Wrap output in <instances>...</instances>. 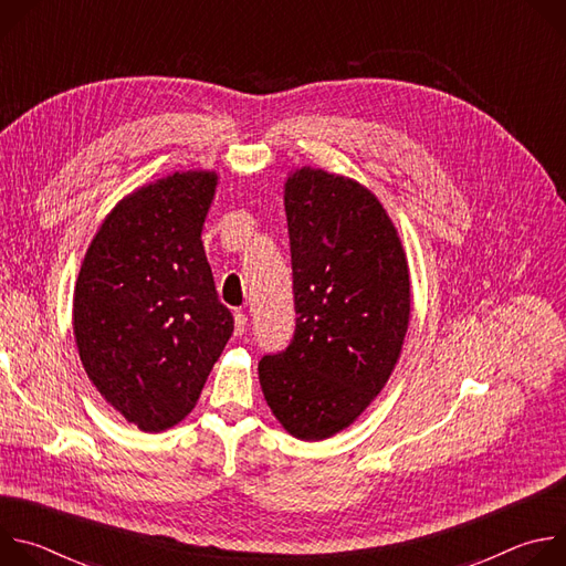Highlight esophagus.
Masks as SVG:
<instances>
[{
	"mask_svg": "<svg viewBox=\"0 0 566 566\" xmlns=\"http://www.w3.org/2000/svg\"><path fill=\"white\" fill-rule=\"evenodd\" d=\"M249 325V315L244 311H237L234 313V336H244Z\"/></svg>",
	"mask_w": 566,
	"mask_h": 566,
	"instance_id": "34e87169",
	"label": "esophagus"
}]
</instances>
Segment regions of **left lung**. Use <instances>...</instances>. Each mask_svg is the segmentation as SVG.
Segmentation results:
<instances>
[{
  "label": "left lung",
  "instance_id": "1",
  "mask_svg": "<svg viewBox=\"0 0 566 566\" xmlns=\"http://www.w3.org/2000/svg\"><path fill=\"white\" fill-rule=\"evenodd\" d=\"M284 210L295 334L258 369L282 428L322 441L349 428L389 380L410 325V266L382 203L349 177L291 172Z\"/></svg>",
  "mask_w": 566,
  "mask_h": 566
}]
</instances>
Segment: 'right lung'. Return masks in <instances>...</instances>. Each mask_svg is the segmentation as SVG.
<instances>
[{"mask_svg":"<svg viewBox=\"0 0 566 566\" xmlns=\"http://www.w3.org/2000/svg\"><path fill=\"white\" fill-rule=\"evenodd\" d=\"M217 181L210 170L175 172L120 199L75 280L80 360L143 432H164L192 412L234 329L201 241Z\"/></svg>","mask_w":566,"mask_h":566,"instance_id":"obj_1","label":"right lung"}]
</instances>
